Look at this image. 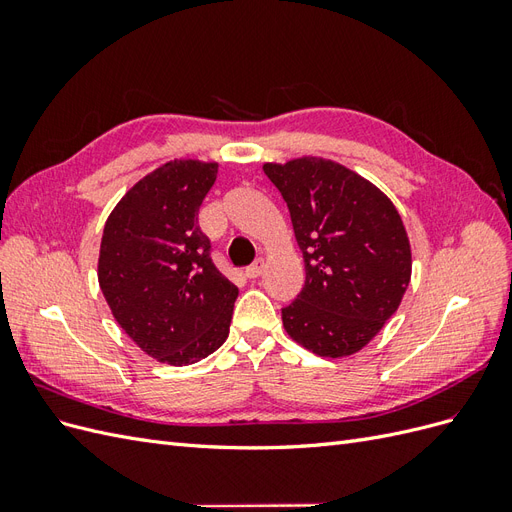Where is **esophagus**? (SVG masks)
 Masks as SVG:
<instances>
[{
    "mask_svg": "<svg viewBox=\"0 0 512 512\" xmlns=\"http://www.w3.org/2000/svg\"><path fill=\"white\" fill-rule=\"evenodd\" d=\"M262 269H265V260L258 258L254 260L250 267H245V277H250V280H256V277L262 273Z\"/></svg>",
    "mask_w": 512,
    "mask_h": 512,
    "instance_id": "34e87169",
    "label": "esophagus"
}]
</instances>
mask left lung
<instances>
[{
	"mask_svg": "<svg viewBox=\"0 0 512 512\" xmlns=\"http://www.w3.org/2000/svg\"><path fill=\"white\" fill-rule=\"evenodd\" d=\"M262 170L288 205L305 262V286L282 309L286 333L318 356L359 352L410 284V241L395 205L331 160L299 158Z\"/></svg>",
	"mask_w": 512,
	"mask_h": 512,
	"instance_id": "1",
	"label": "left lung"
}]
</instances>
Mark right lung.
Here are the masks:
<instances>
[{
  "instance_id": "add662e5",
  "label": "right lung",
  "mask_w": 512,
  "mask_h": 512,
  "mask_svg": "<svg viewBox=\"0 0 512 512\" xmlns=\"http://www.w3.org/2000/svg\"><path fill=\"white\" fill-rule=\"evenodd\" d=\"M218 164L173 160L143 177L104 224L98 282L119 327L153 359L190 365L228 337L239 288L215 269L198 209Z\"/></svg>"
}]
</instances>
